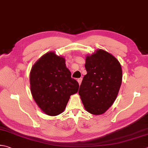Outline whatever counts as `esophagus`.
<instances>
[{"instance_id":"obj_1","label":"esophagus","mask_w":148,"mask_h":148,"mask_svg":"<svg viewBox=\"0 0 148 148\" xmlns=\"http://www.w3.org/2000/svg\"><path fill=\"white\" fill-rule=\"evenodd\" d=\"M82 78H78L77 79V82L79 83V85H81V83H82Z\"/></svg>"}]
</instances>
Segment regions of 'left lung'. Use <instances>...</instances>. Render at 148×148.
I'll use <instances>...</instances> for the list:
<instances>
[{"label": "left lung", "mask_w": 148, "mask_h": 148, "mask_svg": "<svg viewBox=\"0 0 148 148\" xmlns=\"http://www.w3.org/2000/svg\"><path fill=\"white\" fill-rule=\"evenodd\" d=\"M85 69L78 93L86 111L103 114L116 99L122 83L123 71L119 61L110 53L97 49L86 55Z\"/></svg>", "instance_id": "8db88e82"}]
</instances>
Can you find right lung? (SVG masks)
Returning <instances> with one entry per match:
<instances>
[{"instance_id": "obj_1", "label": "right lung", "mask_w": 148, "mask_h": 148, "mask_svg": "<svg viewBox=\"0 0 148 148\" xmlns=\"http://www.w3.org/2000/svg\"><path fill=\"white\" fill-rule=\"evenodd\" d=\"M31 92L43 112L56 116L65 110L71 95L76 94L79 83L71 77L64 57L54 52L45 54L31 68Z\"/></svg>"}]
</instances>
